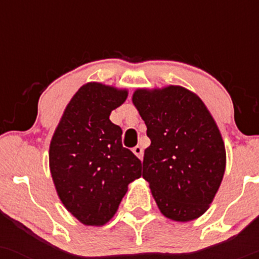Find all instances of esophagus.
<instances>
[{
	"instance_id": "esophagus-1",
	"label": "esophagus",
	"mask_w": 259,
	"mask_h": 259,
	"mask_svg": "<svg viewBox=\"0 0 259 259\" xmlns=\"http://www.w3.org/2000/svg\"><path fill=\"white\" fill-rule=\"evenodd\" d=\"M133 153H134L135 155H137L138 158H139L140 160H142V159H143V154H144V151H143L142 146L137 145V146H135V148H133Z\"/></svg>"
}]
</instances>
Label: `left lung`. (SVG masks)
<instances>
[{
  "mask_svg": "<svg viewBox=\"0 0 259 259\" xmlns=\"http://www.w3.org/2000/svg\"><path fill=\"white\" fill-rule=\"evenodd\" d=\"M133 104L146 125L143 178L164 217L199 218L213 202L226 170V146L202 99L178 85L137 89Z\"/></svg>",
  "mask_w": 259,
  "mask_h": 259,
  "instance_id": "obj_1",
  "label": "left lung"
}]
</instances>
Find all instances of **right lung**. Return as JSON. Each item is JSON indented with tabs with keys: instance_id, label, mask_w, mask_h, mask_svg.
<instances>
[{
	"instance_id": "obj_1",
	"label": "right lung",
	"mask_w": 259,
	"mask_h": 259,
	"mask_svg": "<svg viewBox=\"0 0 259 259\" xmlns=\"http://www.w3.org/2000/svg\"><path fill=\"white\" fill-rule=\"evenodd\" d=\"M126 98V89L85 83L65 108L50 143L57 195L85 226L108 223L127 185L142 177V161L121 145V129L109 119Z\"/></svg>"
}]
</instances>
